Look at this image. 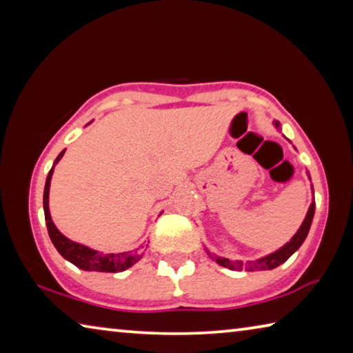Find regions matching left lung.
Masks as SVG:
<instances>
[{
  "label": "left lung",
  "mask_w": 353,
  "mask_h": 353,
  "mask_svg": "<svg viewBox=\"0 0 353 353\" xmlns=\"http://www.w3.org/2000/svg\"><path fill=\"white\" fill-rule=\"evenodd\" d=\"M276 126L279 128V123H276ZM314 216V202H312V205H310L308 212H307V216L303 219V223L301 225V229L297 230V234L291 238L290 243H286L283 248H280L276 252H272L270 255L263 256L260 260H255V261H232L229 259H223V256H216V255H212L210 252L207 250V254L212 256V259L218 263V265L224 266V268H229L232 271H266V270H274V268H277L285 263L286 260L290 259V256L296 252V250L302 246V243L305 241V238L308 235V230L310 227H312V221Z\"/></svg>",
  "instance_id": "8db88e82"
}]
</instances>
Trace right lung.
I'll use <instances>...</instances> for the list:
<instances>
[{
	"label": "right lung",
	"mask_w": 353,
	"mask_h": 353,
	"mask_svg": "<svg viewBox=\"0 0 353 353\" xmlns=\"http://www.w3.org/2000/svg\"><path fill=\"white\" fill-rule=\"evenodd\" d=\"M63 151L57 155L54 165L62 159ZM54 165H52L51 171L48 172L45 191H43V210H45V221L48 227V234L54 248L59 250L65 260L73 263L74 266L81 268L83 271H97V272H121L128 270L137 261L141 259L140 254H137V250H130V252H121V254H101L98 250H93L87 246H82L79 243H74L68 240L67 236H63L61 232L57 230L50 214V205H48V198H50V185L52 171H54Z\"/></svg>",
	"instance_id": "add662e5"
}]
</instances>
